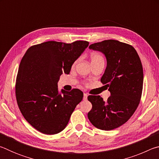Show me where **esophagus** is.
<instances>
[{
  "label": "esophagus",
  "mask_w": 159,
  "mask_h": 159,
  "mask_svg": "<svg viewBox=\"0 0 159 159\" xmlns=\"http://www.w3.org/2000/svg\"><path fill=\"white\" fill-rule=\"evenodd\" d=\"M87 98H88V94L87 93H84L83 94V99H87Z\"/></svg>",
  "instance_id": "obj_1"
}]
</instances>
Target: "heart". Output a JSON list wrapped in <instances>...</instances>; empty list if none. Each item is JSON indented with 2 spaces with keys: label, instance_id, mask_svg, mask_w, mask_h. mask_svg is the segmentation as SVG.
I'll return each instance as SVG.
<instances>
[{
  "label": "heart",
  "instance_id": "heart-1",
  "mask_svg": "<svg viewBox=\"0 0 159 159\" xmlns=\"http://www.w3.org/2000/svg\"><path fill=\"white\" fill-rule=\"evenodd\" d=\"M90 61H91V62H93V61H104L103 57L97 52H93L91 54Z\"/></svg>",
  "mask_w": 159,
  "mask_h": 159
}]
</instances>
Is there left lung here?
Instances as JSON below:
<instances>
[{
    "label": "left lung",
    "instance_id": "1",
    "mask_svg": "<svg viewBox=\"0 0 159 159\" xmlns=\"http://www.w3.org/2000/svg\"><path fill=\"white\" fill-rule=\"evenodd\" d=\"M89 48L105 56L101 82L111 96L106 102L99 95L88 96L93 107L88 118L97 128L114 130L128 121L139 104L144 79L141 60L133 46L116 40L96 43Z\"/></svg>",
    "mask_w": 159,
    "mask_h": 159
}]
</instances>
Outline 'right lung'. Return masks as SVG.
Wrapping results in <instances>:
<instances>
[{
	"label": "right lung",
	"mask_w": 159,
	"mask_h": 159,
	"mask_svg": "<svg viewBox=\"0 0 159 159\" xmlns=\"http://www.w3.org/2000/svg\"><path fill=\"white\" fill-rule=\"evenodd\" d=\"M88 41L71 43L48 41L29 48L21 60L15 85L19 108L29 123L41 133H60L83 99L79 89L60 92L57 83L62 73L88 48Z\"/></svg>",
	"instance_id": "1"
}]
</instances>
